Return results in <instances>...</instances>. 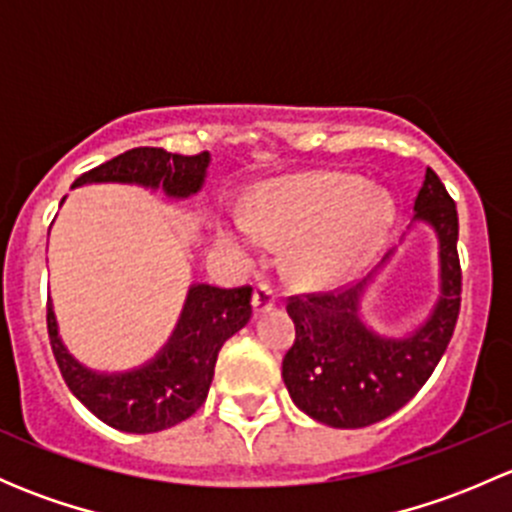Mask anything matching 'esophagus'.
Here are the masks:
<instances>
[{"label":"esophagus","mask_w":512,"mask_h":512,"mask_svg":"<svg viewBox=\"0 0 512 512\" xmlns=\"http://www.w3.org/2000/svg\"><path fill=\"white\" fill-rule=\"evenodd\" d=\"M277 304V292L270 285H257L255 294H252V312L265 314L270 312Z\"/></svg>","instance_id":"esophagus-1"}]
</instances>
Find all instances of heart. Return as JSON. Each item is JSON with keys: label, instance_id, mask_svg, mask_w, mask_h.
Wrapping results in <instances>:
<instances>
[{"label": "heart", "instance_id": "1", "mask_svg": "<svg viewBox=\"0 0 512 512\" xmlns=\"http://www.w3.org/2000/svg\"><path fill=\"white\" fill-rule=\"evenodd\" d=\"M394 213V200L384 190H369L356 175L317 170L265 185L250 215L220 230V242L245 252L260 237L294 240V270L312 282H334L379 245Z\"/></svg>", "mask_w": 512, "mask_h": 512}]
</instances>
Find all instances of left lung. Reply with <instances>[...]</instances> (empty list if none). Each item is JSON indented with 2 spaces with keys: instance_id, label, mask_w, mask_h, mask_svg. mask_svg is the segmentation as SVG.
Listing matches in <instances>:
<instances>
[{
  "instance_id": "8db88e82",
  "label": "left lung",
  "mask_w": 512,
  "mask_h": 512,
  "mask_svg": "<svg viewBox=\"0 0 512 512\" xmlns=\"http://www.w3.org/2000/svg\"><path fill=\"white\" fill-rule=\"evenodd\" d=\"M414 223L436 232L441 280L431 314L414 332L389 337L361 317V299L394 250L347 292L289 299L294 344L282 359V379L294 406L314 421L332 428H364L384 421L414 399L446 352L461 309L458 213L431 168L416 195Z\"/></svg>"
}]
</instances>
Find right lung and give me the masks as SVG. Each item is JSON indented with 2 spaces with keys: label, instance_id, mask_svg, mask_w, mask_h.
I'll return each mask as SVG.
<instances>
[{
  "label": "right lung",
  "instance_id": "add662e5",
  "mask_svg": "<svg viewBox=\"0 0 512 512\" xmlns=\"http://www.w3.org/2000/svg\"><path fill=\"white\" fill-rule=\"evenodd\" d=\"M208 165L210 153L178 156L163 148H133L81 175L74 188L121 183L163 190L170 200H188L203 190ZM250 299L252 287L190 285L178 324L163 349L146 364L113 374L89 369L66 349L51 302L46 327L66 386L91 414L118 431L156 433L190 418L208 399L218 352L250 322Z\"/></svg>",
  "mask_w": 512,
  "mask_h": 512
}]
</instances>
